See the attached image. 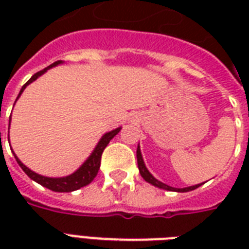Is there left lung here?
<instances>
[{"label":"left lung","instance_id":"8db88e82","mask_svg":"<svg viewBox=\"0 0 249 249\" xmlns=\"http://www.w3.org/2000/svg\"><path fill=\"white\" fill-rule=\"evenodd\" d=\"M137 163H138V169H140V173L141 176L143 177L144 181H147L148 183H151V185L156 186V187H159V189H163V190H168V191H178V193H187V191H191V190H195L197 189L201 183L199 185H195V186H190V187H185V189H176V187H172V186H168L163 182L158 181L154 176H152L150 172L147 170L146 165H144V161L142 159V154H141V148L140 146L137 147Z\"/></svg>","mask_w":249,"mask_h":249}]
</instances>
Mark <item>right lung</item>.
Instances as JSON below:
<instances>
[{
    "label": "right lung",
    "instance_id": "obj_1",
    "mask_svg": "<svg viewBox=\"0 0 249 249\" xmlns=\"http://www.w3.org/2000/svg\"><path fill=\"white\" fill-rule=\"evenodd\" d=\"M60 63H62V60H58V62H55V63L50 64L49 67L44 68L42 71H38L37 73H35V75H33L32 77H31V79L24 84V85L21 86L20 93H19L18 98L20 97V94L23 93V90L27 88V85L33 83L37 77H40L42 73H45V72L48 71L49 68L54 67V66H58V64ZM120 129L121 128H116V129H113V130H111V132L106 133L105 136L101 138V141L98 142L97 147L94 148V151L91 152V155L88 158V160H86L85 163L80 166L75 173L70 174V176H67V177L50 178V177H45V176H40V174L35 173V172H32L29 168H27L24 164L21 163L20 160L18 159L15 154H14V156H15V159H17L18 164L20 165L21 169L24 170V173L27 174L31 179H33V181L37 182V183H40V185H42L44 187H46V189L52 190V191H55V193H71V191H75V190H79L81 189V187H84V186L89 185L90 182L93 181L94 178H95V176L98 174V170H99V166H101V158H102V154H103V150L107 147V144L109 143V141L112 140L113 137L120 132Z\"/></svg>",
    "mask_w": 249,
    "mask_h": 249
}]
</instances>
